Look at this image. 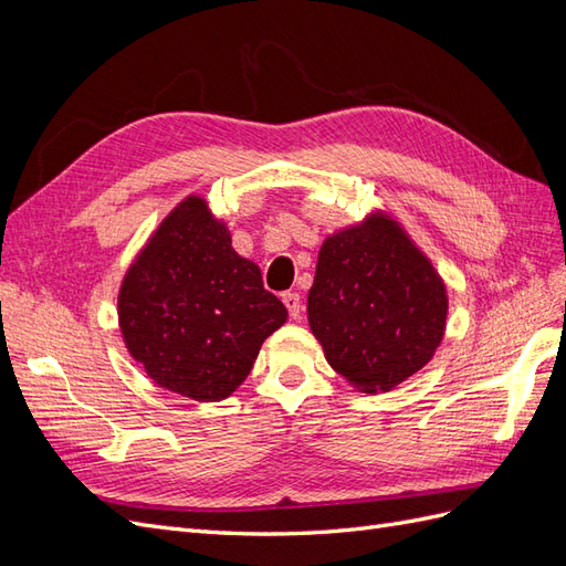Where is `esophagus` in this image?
Segmentation results:
<instances>
[{
  "instance_id": "1",
  "label": "esophagus",
  "mask_w": 566,
  "mask_h": 566,
  "mask_svg": "<svg viewBox=\"0 0 566 566\" xmlns=\"http://www.w3.org/2000/svg\"><path fill=\"white\" fill-rule=\"evenodd\" d=\"M281 300H283V304L287 306L290 318L297 321V318L302 316V300H300V295H297V293H290V290H287V293L281 295Z\"/></svg>"
}]
</instances>
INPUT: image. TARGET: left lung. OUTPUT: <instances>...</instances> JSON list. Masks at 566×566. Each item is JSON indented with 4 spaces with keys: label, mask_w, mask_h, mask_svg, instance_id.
<instances>
[{
    "label": "left lung",
    "mask_w": 566,
    "mask_h": 566,
    "mask_svg": "<svg viewBox=\"0 0 566 566\" xmlns=\"http://www.w3.org/2000/svg\"><path fill=\"white\" fill-rule=\"evenodd\" d=\"M306 316L333 370L378 394L432 361L447 333L449 293L401 221L375 208L325 235Z\"/></svg>",
    "instance_id": "8db88e82"
}]
</instances>
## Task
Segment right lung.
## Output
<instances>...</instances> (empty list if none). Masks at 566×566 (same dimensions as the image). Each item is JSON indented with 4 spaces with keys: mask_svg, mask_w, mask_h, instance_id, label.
Segmentation results:
<instances>
[{
    "mask_svg": "<svg viewBox=\"0 0 566 566\" xmlns=\"http://www.w3.org/2000/svg\"><path fill=\"white\" fill-rule=\"evenodd\" d=\"M287 321L224 219L186 196L136 252L117 293L125 347L158 387L200 403L231 397Z\"/></svg>",
    "mask_w": 566,
    "mask_h": 566,
    "instance_id": "right-lung-1",
    "label": "right lung"
}]
</instances>
